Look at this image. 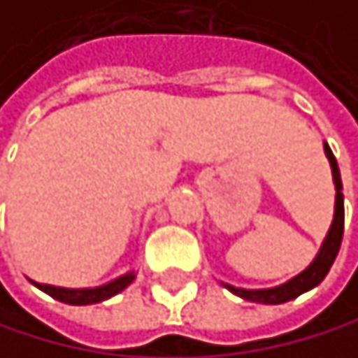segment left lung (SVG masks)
<instances>
[{"label": "left lung", "mask_w": 358, "mask_h": 358, "mask_svg": "<svg viewBox=\"0 0 358 358\" xmlns=\"http://www.w3.org/2000/svg\"><path fill=\"white\" fill-rule=\"evenodd\" d=\"M324 150H326V157H328L330 168H332V181H335L337 196H335V216H332V225H330L326 238L322 243L320 254L315 256L310 266H306L302 273H297L289 282L280 284V287H271V289H238V287H231V284H223V287L229 289L234 295L249 299V302H258V304H284V302H289V299H295L297 295L315 289L328 275L332 262H335V258L339 254L341 238H343V194H341L343 185H341V175H339L337 159H335V155H332L330 146L324 144Z\"/></svg>", "instance_id": "1"}]
</instances>
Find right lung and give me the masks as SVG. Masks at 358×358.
<instances>
[{
  "label": "right lung",
  "instance_id": "right-lung-1",
  "mask_svg": "<svg viewBox=\"0 0 358 358\" xmlns=\"http://www.w3.org/2000/svg\"><path fill=\"white\" fill-rule=\"evenodd\" d=\"M133 280H135V273L131 271V273H124V275H120L107 284H102V287H94V289H63V287H52V284H38V282H32V284L63 304L85 306V304L104 302V299L117 295L120 291H124Z\"/></svg>",
  "mask_w": 358,
  "mask_h": 358
}]
</instances>
